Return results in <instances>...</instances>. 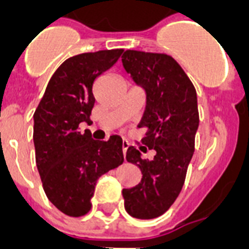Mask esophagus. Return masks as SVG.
<instances>
[{"label":"esophagus","mask_w":249,"mask_h":249,"mask_svg":"<svg viewBox=\"0 0 249 249\" xmlns=\"http://www.w3.org/2000/svg\"><path fill=\"white\" fill-rule=\"evenodd\" d=\"M128 147H129L128 142H123V144H121V148H123V154H124V158H125V154H126V150H128Z\"/></svg>","instance_id":"obj_1"}]
</instances>
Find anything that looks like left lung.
Instances as JSON below:
<instances>
[{
	"label": "left lung",
	"mask_w": 249,
	"mask_h": 249,
	"mask_svg": "<svg viewBox=\"0 0 249 249\" xmlns=\"http://www.w3.org/2000/svg\"><path fill=\"white\" fill-rule=\"evenodd\" d=\"M125 71L146 91V108L138 128H147L142 143L154 148L152 160H143L136 147L126 160L142 172V179L123 190L125 211L140 220L161 216L181 193L195 151L199 128L196 90L181 66L166 54L126 50Z\"/></svg>",
	"instance_id": "obj_1"
}]
</instances>
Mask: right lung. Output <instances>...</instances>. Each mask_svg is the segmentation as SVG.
<instances>
[{
	"mask_svg": "<svg viewBox=\"0 0 249 249\" xmlns=\"http://www.w3.org/2000/svg\"><path fill=\"white\" fill-rule=\"evenodd\" d=\"M123 49L84 53L60 64L33 115L36 164L45 194L60 212L84 216L91 208L98 178L123 164V140L94 141L90 124L97 77L116 63Z\"/></svg>",
	"mask_w": 249,
	"mask_h": 249,
	"instance_id": "right-lung-1",
	"label": "right lung"
}]
</instances>
